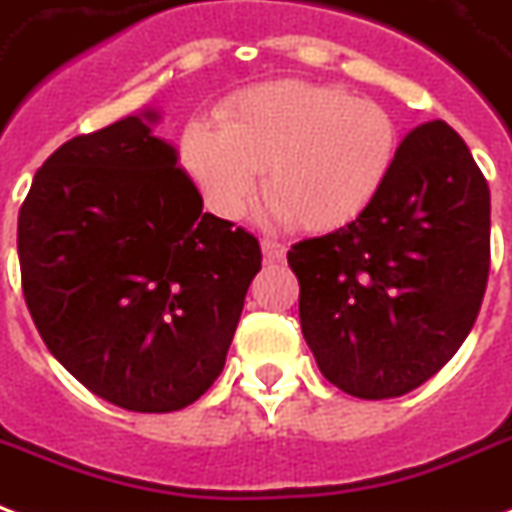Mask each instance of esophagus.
<instances>
[{
  "mask_svg": "<svg viewBox=\"0 0 512 512\" xmlns=\"http://www.w3.org/2000/svg\"><path fill=\"white\" fill-rule=\"evenodd\" d=\"M260 246H263V257H266V263H279V260H285V255H287L285 244L271 241V238H263V241H260Z\"/></svg>",
  "mask_w": 512,
  "mask_h": 512,
  "instance_id": "34e87169",
  "label": "esophagus"
}]
</instances>
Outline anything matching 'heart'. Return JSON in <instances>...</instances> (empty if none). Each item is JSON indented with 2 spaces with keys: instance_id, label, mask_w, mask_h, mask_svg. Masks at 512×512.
<instances>
[{
  "instance_id": "b5f03b06",
  "label": "heart",
  "mask_w": 512,
  "mask_h": 512,
  "mask_svg": "<svg viewBox=\"0 0 512 512\" xmlns=\"http://www.w3.org/2000/svg\"><path fill=\"white\" fill-rule=\"evenodd\" d=\"M399 127L391 111L342 86L260 83L222 111V127L198 119L181 138V162L206 206L244 214L266 170V214L325 233L358 219L391 179Z\"/></svg>"
}]
</instances>
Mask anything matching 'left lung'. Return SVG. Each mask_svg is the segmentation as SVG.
<instances>
[{
  "label": "left lung",
  "instance_id": "left-lung-1",
  "mask_svg": "<svg viewBox=\"0 0 512 512\" xmlns=\"http://www.w3.org/2000/svg\"><path fill=\"white\" fill-rule=\"evenodd\" d=\"M488 241L491 192L467 143L445 121L415 127L361 217L287 252L325 380L393 399L434 377L475 325Z\"/></svg>",
  "mask_w": 512,
  "mask_h": 512
}]
</instances>
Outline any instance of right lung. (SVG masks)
<instances>
[{
	"label": "right lung",
	"mask_w": 512,
	"mask_h": 512,
	"mask_svg": "<svg viewBox=\"0 0 512 512\" xmlns=\"http://www.w3.org/2000/svg\"><path fill=\"white\" fill-rule=\"evenodd\" d=\"M157 108L78 135L18 214L21 285L45 347L100 399L176 412L225 366L260 244L203 211Z\"/></svg>",
	"instance_id": "right-lung-1"
}]
</instances>
